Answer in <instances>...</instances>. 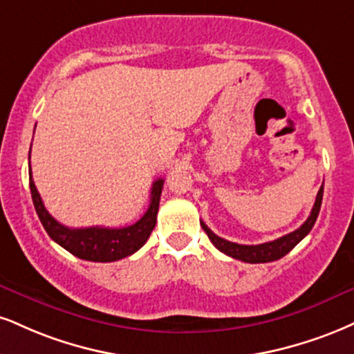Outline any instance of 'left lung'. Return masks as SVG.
I'll use <instances>...</instances> for the list:
<instances>
[{
	"label": "left lung",
	"instance_id": "left-lung-1",
	"mask_svg": "<svg viewBox=\"0 0 354 354\" xmlns=\"http://www.w3.org/2000/svg\"><path fill=\"white\" fill-rule=\"evenodd\" d=\"M322 199H323V186L320 188V191H318L317 199H315V204H313V209L310 212L308 219H306L305 223L297 229V231L287 234V236L280 237V239H275L272 242H263V244H259V245H242V244H236V242L225 241L223 237L216 236V234L203 223V221H201V225L212 244L218 247L221 252L229 255V257L237 259V261H242V262H249V263H263V262L279 261V259H282L285 254L290 252L293 247L299 244L306 234L312 231L315 221L318 218V212H320Z\"/></svg>",
	"mask_w": 354,
	"mask_h": 354
}]
</instances>
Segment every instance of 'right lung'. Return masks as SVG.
Here are the masks:
<instances>
[{
	"instance_id": "add662e5",
	"label": "right lung",
	"mask_w": 354,
	"mask_h": 354,
	"mask_svg": "<svg viewBox=\"0 0 354 354\" xmlns=\"http://www.w3.org/2000/svg\"><path fill=\"white\" fill-rule=\"evenodd\" d=\"M29 156H31V150H29ZM163 183L165 181L161 178L153 183L150 206H148L147 212L135 224L120 229L99 227V225H95V227L71 229L57 223L44 207V203H42L41 196L36 189V185L32 181L31 163H29V188H31L32 203L46 232L49 234L50 239L57 242L66 250H69L72 255L92 262L120 261V259L129 257V255L136 252L148 241L156 224V214H158Z\"/></svg>"
}]
</instances>
